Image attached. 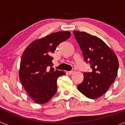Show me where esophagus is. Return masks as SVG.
<instances>
[{"mask_svg": "<svg viewBox=\"0 0 125 125\" xmlns=\"http://www.w3.org/2000/svg\"><path fill=\"white\" fill-rule=\"evenodd\" d=\"M74 72H75L74 69H73V70L70 71H68V73L69 74H73Z\"/></svg>", "mask_w": 125, "mask_h": 125, "instance_id": "esophagus-1", "label": "esophagus"}]
</instances>
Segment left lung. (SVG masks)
I'll return each mask as SVG.
<instances>
[{
    "instance_id": "left-lung-1",
    "label": "left lung",
    "mask_w": 125,
    "mask_h": 125,
    "mask_svg": "<svg viewBox=\"0 0 125 125\" xmlns=\"http://www.w3.org/2000/svg\"><path fill=\"white\" fill-rule=\"evenodd\" d=\"M84 61L89 64L91 72H84L83 82L78 85L81 93L90 99L101 96L115 80L118 60L113 51L98 37L74 31Z\"/></svg>"
}]
</instances>
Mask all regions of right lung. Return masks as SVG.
I'll return each mask as SVG.
<instances>
[{"instance_id": "1", "label": "right lung", "mask_w": 125, "mask_h": 125, "mask_svg": "<svg viewBox=\"0 0 125 125\" xmlns=\"http://www.w3.org/2000/svg\"><path fill=\"white\" fill-rule=\"evenodd\" d=\"M71 36L69 31L51 34L31 43L25 49L20 63L19 79L34 102L44 104L57 91V79L65 74L52 67L51 56L57 46Z\"/></svg>"}]
</instances>
